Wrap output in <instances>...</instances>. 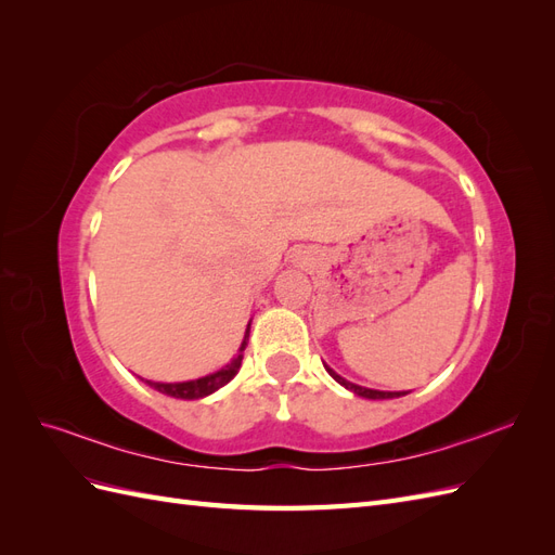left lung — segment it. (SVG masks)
<instances>
[{
    "instance_id": "obj_1",
    "label": "left lung",
    "mask_w": 555,
    "mask_h": 555,
    "mask_svg": "<svg viewBox=\"0 0 555 555\" xmlns=\"http://www.w3.org/2000/svg\"><path fill=\"white\" fill-rule=\"evenodd\" d=\"M326 371H328V375H331L335 382L343 384L345 389L354 391V393H357V396H361V398H371V400H386V398H400V396L410 393V391H377V389H365V386H359V384H351V382H347L345 377H340V375L335 373L333 367H328V365H326Z\"/></svg>"
}]
</instances>
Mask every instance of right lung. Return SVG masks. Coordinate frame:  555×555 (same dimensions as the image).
I'll list each match as a JSON object with an SVG mask.
<instances>
[{
    "mask_svg": "<svg viewBox=\"0 0 555 555\" xmlns=\"http://www.w3.org/2000/svg\"><path fill=\"white\" fill-rule=\"evenodd\" d=\"M247 338H249V324H247V331H245V338H243V345L238 349L236 359H233L231 363H227L222 371H217L212 375H206V377H198V379H190V382H176V384H164V382H147L150 386H153L155 391L159 393H166L171 398H180V400H198L204 396H210L212 391L222 389V386L227 382H231L233 377H236V373L241 371V363H243V351L247 347Z\"/></svg>",
    "mask_w": 555,
    "mask_h": 555,
    "instance_id": "right-lung-1",
    "label": "right lung"
}]
</instances>
